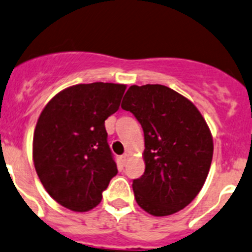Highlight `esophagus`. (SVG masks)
<instances>
[{
  "label": "esophagus",
  "mask_w": 252,
  "mask_h": 252,
  "mask_svg": "<svg viewBox=\"0 0 252 252\" xmlns=\"http://www.w3.org/2000/svg\"><path fill=\"white\" fill-rule=\"evenodd\" d=\"M128 160H129V154H123V155L121 156V162L123 163V165H126Z\"/></svg>",
  "instance_id": "esophagus-1"
}]
</instances>
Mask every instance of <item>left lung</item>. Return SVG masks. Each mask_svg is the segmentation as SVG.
Here are the masks:
<instances>
[{
    "instance_id": "1",
    "label": "left lung",
    "mask_w": 252,
    "mask_h": 252,
    "mask_svg": "<svg viewBox=\"0 0 252 252\" xmlns=\"http://www.w3.org/2000/svg\"><path fill=\"white\" fill-rule=\"evenodd\" d=\"M122 108L144 130L145 172L133 181L136 203L155 217L187 207L203 187L213 158L206 119L189 99L163 85H133Z\"/></svg>"
}]
</instances>
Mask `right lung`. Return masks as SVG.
<instances>
[{"label": "right lung", "mask_w": 252, "mask_h": 252, "mask_svg": "<svg viewBox=\"0 0 252 252\" xmlns=\"http://www.w3.org/2000/svg\"><path fill=\"white\" fill-rule=\"evenodd\" d=\"M126 85L94 82L63 90L46 103L33 136L36 175L54 201L74 212L98 206L117 175L104 121Z\"/></svg>", "instance_id": "1"}]
</instances>
